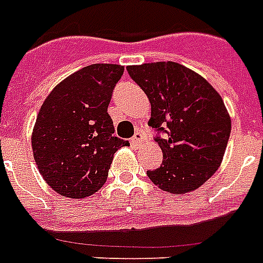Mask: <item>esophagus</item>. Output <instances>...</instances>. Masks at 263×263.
Wrapping results in <instances>:
<instances>
[{"label": "esophagus", "instance_id": "1", "mask_svg": "<svg viewBox=\"0 0 263 263\" xmlns=\"http://www.w3.org/2000/svg\"><path fill=\"white\" fill-rule=\"evenodd\" d=\"M140 140H142V134H140V132H135V135L131 138V143L138 146V143H139Z\"/></svg>", "mask_w": 263, "mask_h": 263}]
</instances>
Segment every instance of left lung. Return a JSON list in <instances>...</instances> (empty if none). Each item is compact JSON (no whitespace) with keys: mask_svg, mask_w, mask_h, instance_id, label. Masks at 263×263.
Wrapping results in <instances>:
<instances>
[{"mask_svg":"<svg viewBox=\"0 0 263 263\" xmlns=\"http://www.w3.org/2000/svg\"><path fill=\"white\" fill-rule=\"evenodd\" d=\"M127 71L152 103L148 125L164 156L147 176L171 194L194 191L214 175L228 144L231 119L222 98L208 80L172 61Z\"/></svg>","mask_w":263,"mask_h":263,"instance_id":"obj_1","label":"left lung"}]
</instances>
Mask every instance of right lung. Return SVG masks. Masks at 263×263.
I'll return each mask as SVG.
<instances>
[{
  "instance_id": "add662e5",
  "label": "right lung",
  "mask_w": 263,
  "mask_h": 263,
  "mask_svg": "<svg viewBox=\"0 0 263 263\" xmlns=\"http://www.w3.org/2000/svg\"><path fill=\"white\" fill-rule=\"evenodd\" d=\"M124 67L92 64L47 95L32 132V152L43 180L68 198L92 195L106 181L115 153L128 140L115 136L107 106Z\"/></svg>"
}]
</instances>
